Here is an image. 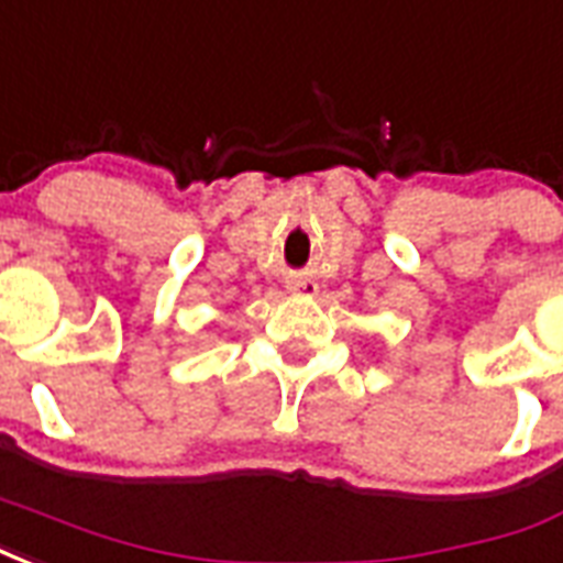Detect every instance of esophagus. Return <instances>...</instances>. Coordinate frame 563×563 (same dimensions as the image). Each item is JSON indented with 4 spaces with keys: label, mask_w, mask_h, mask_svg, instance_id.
Here are the masks:
<instances>
[{
    "label": "esophagus",
    "mask_w": 563,
    "mask_h": 563,
    "mask_svg": "<svg viewBox=\"0 0 563 563\" xmlns=\"http://www.w3.org/2000/svg\"><path fill=\"white\" fill-rule=\"evenodd\" d=\"M316 289H319V286H316L313 280H292V283H289V292H298V295H316Z\"/></svg>",
    "instance_id": "esophagus-1"
}]
</instances>
